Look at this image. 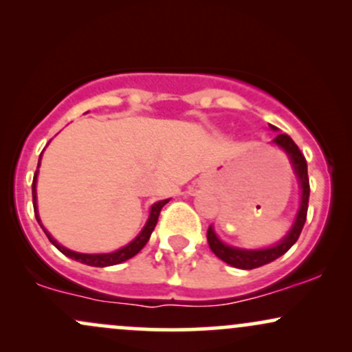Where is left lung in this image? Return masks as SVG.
I'll return each instance as SVG.
<instances>
[{"instance_id": "left-lung-1", "label": "left lung", "mask_w": 352, "mask_h": 352, "mask_svg": "<svg viewBox=\"0 0 352 352\" xmlns=\"http://www.w3.org/2000/svg\"><path fill=\"white\" fill-rule=\"evenodd\" d=\"M272 131H278L274 125H270ZM274 145L281 148L283 152L288 155L289 162L293 165L294 175H296L298 182H300L301 188V200H300V208L296 212V218H294L292 228L281 238L278 243L268 248H258V250H246V248H236V246L227 245L218 238V235L213 230V225H210L207 232V240L210 245V250L217 254L220 260H223L225 263L235 266L240 270H253L258 266H263L272 263V261L280 258L281 254L288 252L292 246L296 243V240L301 235V230L305 227L306 221V213H308V200H309V179H308V164H306L305 155H302L298 145L293 142V139L286 134H278L272 140Z\"/></svg>"}]
</instances>
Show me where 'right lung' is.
Masks as SVG:
<instances>
[{
  "instance_id": "right-lung-1",
  "label": "right lung",
  "mask_w": 352,
  "mask_h": 352,
  "mask_svg": "<svg viewBox=\"0 0 352 352\" xmlns=\"http://www.w3.org/2000/svg\"><path fill=\"white\" fill-rule=\"evenodd\" d=\"M41 155H43V153H41ZM41 155H39V164H41ZM39 164H38V170H36L34 179H33V205H34L36 220H38V223L41 225L43 232L46 233L47 238H50L51 243L54 245L60 253L66 254V256L72 258V260L79 261V263L89 265V266H98V268H106V266L119 265V263H122V261H127V260H131L132 256H135V254L144 248L145 243H147L148 238H151L153 228H155V225H157V220H159L160 210H162L164 205L167 204L168 200H170V199H167V200L155 201V204H153L152 207H151V213H148L147 221H145L144 228L140 230L139 235H137L134 240L131 241V243H127L125 246H122V248L116 250V252H111V253H79V252H72V250L66 248V246L59 245L58 241H56L54 238H52L51 233L47 232L46 228H44V225L41 223V218H39V213H38V197H36V182H38Z\"/></svg>"
}]
</instances>
